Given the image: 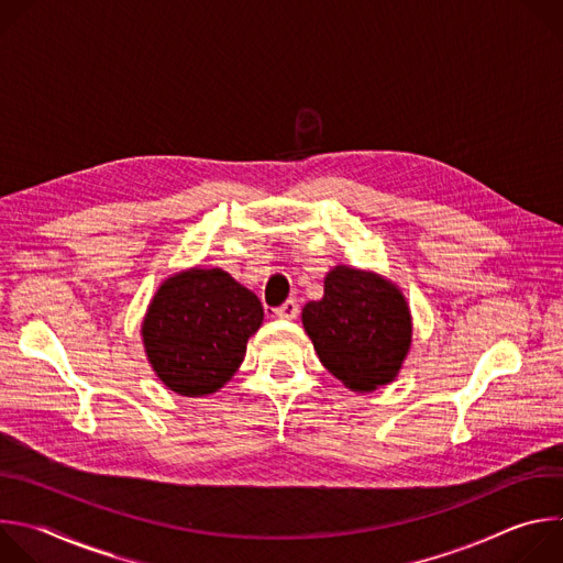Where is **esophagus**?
<instances>
[{
    "mask_svg": "<svg viewBox=\"0 0 563 563\" xmlns=\"http://www.w3.org/2000/svg\"><path fill=\"white\" fill-rule=\"evenodd\" d=\"M298 311H300V307H298V302H296L294 298H289L287 302H283L280 307L274 309V313H276L278 318H285V320H294V318L298 316Z\"/></svg>",
    "mask_w": 563,
    "mask_h": 563,
    "instance_id": "1",
    "label": "esophagus"
}]
</instances>
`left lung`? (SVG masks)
<instances>
[{
    "instance_id": "8db88e82",
    "label": "left lung",
    "mask_w": 563,
    "mask_h": 563,
    "mask_svg": "<svg viewBox=\"0 0 563 563\" xmlns=\"http://www.w3.org/2000/svg\"><path fill=\"white\" fill-rule=\"evenodd\" d=\"M302 325L320 363L354 391L394 380L412 339L400 291L376 274L350 267L328 274L325 296L305 305Z\"/></svg>"
}]
</instances>
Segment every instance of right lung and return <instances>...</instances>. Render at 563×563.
<instances>
[{"label": "right lung", "mask_w": 563, "mask_h": 563, "mask_svg": "<svg viewBox=\"0 0 563 563\" xmlns=\"http://www.w3.org/2000/svg\"><path fill=\"white\" fill-rule=\"evenodd\" d=\"M261 325L254 291L222 269H189L157 289L142 336L159 380L183 396H205L233 376Z\"/></svg>", "instance_id": "right-lung-1"}]
</instances>
